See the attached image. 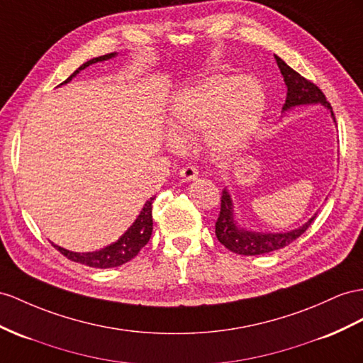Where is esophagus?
I'll return each mask as SVG.
<instances>
[{"label":"esophagus","mask_w":363,"mask_h":363,"mask_svg":"<svg viewBox=\"0 0 363 363\" xmlns=\"http://www.w3.org/2000/svg\"><path fill=\"white\" fill-rule=\"evenodd\" d=\"M198 169L196 167L193 165H187V167H182L181 172H179V176L182 178L184 182H191V181H196L198 179Z\"/></svg>","instance_id":"34e87169"}]
</instances>
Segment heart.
<instances>
[{
    "label": "heart",
    "instance_id": "heart-1",
    "mask_svg": "<svg viewBox=\"0 0 363 363\" xmlns=\"http://www.w3.org/2000/svg\"><path fill=\"white\" fill-rule=\"evenodd\" d=\"M265 110L262 87L240 75H210L174 93L170 102L172 133L167 145L203 132L208 150L219 157L242 150L252 141Z\"/></svg>",
    "mask_w": 363,
    "mask_h": 363
}]
</instances>
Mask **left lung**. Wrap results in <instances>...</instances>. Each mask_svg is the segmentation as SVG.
I'll return each mask as SVG.
<instances>
[{
    "instance_id": "left-lung-1",
    "label": "left lung",
    "mask_w": 363,
    "mask_h": 363,
    "mask_svg": "<svg viewBox=\"0 0 363 363\" xmlns=\"http://www.w3.org/2000/svg\"><path fill=\"white\" fill-rule=\"evenodd\" d=\"M274 60L277 62L279 70L282 73V78L286 86V98L282 107V113H286V111L293 110L294 107L320 104L330 111L333 123L336 124L333 108L327 98H325L322 90L308 79L301 77L299 73L293 70L284 60L279 58L277 55H274ZM315 215H318V213H314L305 224L290 231H276V233H272V231H257L247 228L245 225H240V222L236 219L235 203L233 199H231L228 189L225 187L222 190L220 213L216 220V236L219 239V242L233 253L244 256L265 255L284 248L285 245L291 244L293 240H296L301 235H303L306 228L311 225Z\"/></svg>"
}]
</instances>
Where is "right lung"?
<instances>
[{
  "label": "right lung",
  "mask_w": 363,
  "mask_h": 363,
  "mask_svg": "<svg viewBox=\"0 0 363 363\" xmlns=\"http://www.w3.org/2000/svg\"><path fill=\"white\" fill-rule=\"evenodd\" d=\"M118 53H107V55H102V57L98 58H93L89 60L87 62L82 64V66L72 73V75L62 82L61 86L67 84L73 78H75L81 70L87 69L89 66L95 62H101V61H107L111 58H116ZM156 196L147 199V202L144 203L143 210L139 211V215L136 216L135 222L132 225H130L123 235L119 236L118 240L115 242H111L110 245L96 250V252H87V253H77V252H72V250L67 248H62L57 244L52 245L60 250V252L66 256L67 259L73 262H79L82 265H87V267H93V268H111V267H119L125 262H128L130 259H133L139 252H141V248L148 242V239L152 236V231H153V219H152V203L155 201Z\"/></svg>",
  "instance_id": "add662e5"
}]
</instances>
